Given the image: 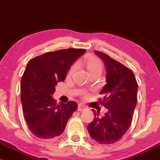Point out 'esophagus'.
Returning <instances> with one entry per match:
<instances>
[{"label":"esophagus","mask_w":160,"mask_h":160,"mask_svg":"<svg viewBox=\"0 0 160 160\" xmlns=\"http://www.w3.org/2000/svg\"><path fill=\"white\" fill-rule=\"evenodd\" d=\"M84 109H85V107H84V105H82V104H79L78 108V111H84Z\"/></svg>","instance_id":"obj_1"}]
</instances>
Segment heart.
Masks as SVG:
<instances>
[{
    "label": "heart",
    "mask_w": 160,
    "mask_h": 160,
    "mask_svg": "<svg viewBox=\"0 0 160 160\" xmlns=\"http://www.w3.org/2000/svg\"><path fill=\"white\" fill-rule=\"evenodd\" d=\"M85 65L89 73L93 72V71H100V72H102V64L100 62V60L97 58L96 57L93 56H86L85 58ZM75 67H76V65H74L71 68L69 71V74L73 73V71L75 69Z\"/></svg>",
    "instance_id": "b5f03b06"
}]
</instances>
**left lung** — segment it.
Returning <instances> with one entry per match:
<instances>
[{
	"label": "left lung",
	"mask_w": 160,
	"mask_h": 160,
	"mask_svg": "<svg viewBox=\"0 0 160 160\" xmlns=\"http://www.w3.org/2000/svg\"><path fill=\"white\" fill-rule=\"evenodd\" d=\"M105 65L107 84L100 92L104 95L101 103L108 108L104 117L92 110L94 120L88 125L90 136L102 144L120 141L129 128L137 104L138 83L133 72L105 53L95 51Z\"/></svg>",
	"instance_id": "obj_1"
}]
</instances>
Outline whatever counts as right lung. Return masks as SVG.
<instances>
[{"label":"right lung","instance_id":"right-lung-1","mask_svg":"<svg viewBox=\"0 0 160 160\" xmlns=\"http://www.w3.org/2000/svg\"><path fill=\"white\" fill-rule=\"evenodd\" d=\"M86 52L83 49L70 48L46 52L32 58L21 80V101L28 128L40 139H52L65 130L78 104H58L52 95L55 86L65 80L72 64Z\"/></svg>","mask_w":160,"mask_h":160}]
</instances>
